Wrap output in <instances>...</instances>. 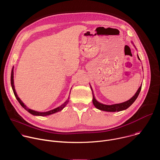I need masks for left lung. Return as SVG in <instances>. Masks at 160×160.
<instances>
[{
	"instance_id": "obj_1",
	"label": "left lung",
	"mask_w": 160,
	"mask_h": 160,
	"mask_svg": "<svg viewBox=\"0 0 160 160\" xmlns=\"http://www.w3.org/2000/svg\"><path fill=\"white\" fill-rule=\"evenodd\" d=\"M138 59L140 60L139 57L138 56ZM91 90H92V95H93V99H92V102L94 105V106L98 108V109H100L101 111H109V112H116V111H123L125 110L126 109H127L128 108H129L133 103V102L136 100V99L138 98L140 92L142 88V85L139 88V89L137 91V92L135 94V95L129 100L122 102V103H120V104H112V105H106V104H103L102 103L99 102L96 99L95 97L93 94V91L92 89V87H90Z\"/></svg>"
}]
</instances>
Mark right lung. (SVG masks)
Returning a JSON list of instances; mask_svg holds the SVG:
<instances>
[{
  "label": "right lung",
  "mask_w": 160,
  "mask_h": 160,
  "mask_svg": "<svg viewBox=\"0 0 160 160\" xmlns=\"http://www.w3.org/2000/svg\"><path fill=\"white\" fill-rule=\"evenodd\" d=\"M13 70H14V67H12V71H11V86H12V90H13V92L14 94V96L16 98V99L18 101V102H19V104H21V106L23 108L25 109H26L27 111H28L30 113H31L32 115H35V116H41V117H44V116H48V115H51V114H53V113H55V112H57L58 111H61L65 106L68 103V102H69V98H68V99H67V101L66 102H64L62 105H61L59 107H58L52 110H51V111H47V112H38V111H34V110H32L31 109H29L23 102H22V101L18 98L16 92V90H15V88H14V72H13Z\"/></svg>",
  "instance_id": "add662e5"
}]
</instances>
